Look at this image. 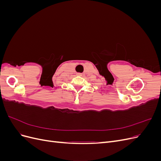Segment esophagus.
I'll return each mask as SVG.
<instances>
[{"label":"esophagus","instance_id":"obj_1","mask_svg":"<svg viewBox=\"0 0 161 161\" xmlns=\"http://www.w3.org/2000/svg\"><path fill=\"white\" fill-rule=\"evenodd\" d=\"M77 75L78 76H81L82 74H81V73H77Z\"/></svg>","mask_w":161,"mask_h":161}]
</instances>
